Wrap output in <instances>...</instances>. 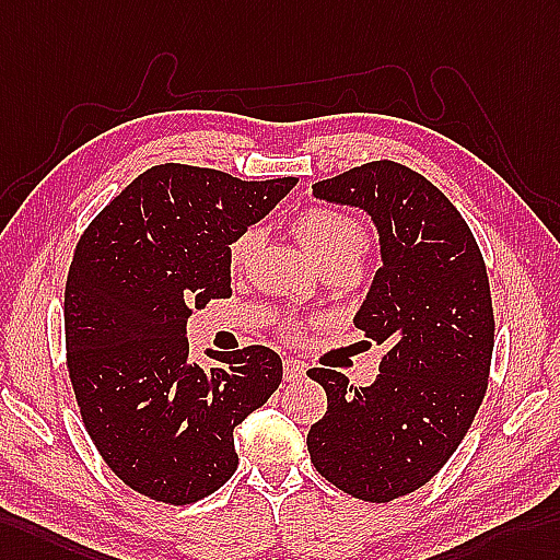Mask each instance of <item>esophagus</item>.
Returning <instances> with one entry per match:
<instances>
[{
	"mask_svg": "<svg viewBox=\"0 0 560 560\" xmlns=\"http://www.w3.org/2000/svg\"><path fill=\"white\" fill-rule=\"evenodd\" d=\"M304 375H306V365L302 361L284 359V363H282V377L288 380V383H296V380H302Z\"/></svg>",
	"mask_w": 560,
	"mask_h": 560,
	"instance_id": "34e87169",
	"label": "esophagus"
}]
</instances>
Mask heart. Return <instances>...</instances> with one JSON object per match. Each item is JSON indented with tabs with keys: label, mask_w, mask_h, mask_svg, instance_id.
Returning a JSON list of instances; mask_svg holds the SVG:
<instances>
[{
	"label": "heart",
	"mask_w": 560,
	"mask_h": 560,
	"mask_svg": "<svg viewBox=\"0 0 560 560\" xmlns=\"http://www.w3.org/2000/svg\"><path fill=\"white\" fill-rule=\"evenodd\" d=\"M294 233L316 266H325L332 261L359 264V258L368 244L365 228L357 218L330 207H308L306 211L299 213L294 218ZM258 240H261V233H258L256 228L242 230V233L228 244V268L233 272H242L247 268L249 258L258 247ZM302 330L304 327L296 323L288 327L290 337H299Z\"/></svg>",
	"instance_id": "obj_1"
}]
</instances>
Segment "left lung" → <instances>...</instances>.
I'll use <instances>...</instances> for the list:
<instances>
[{
    "mask_svg": "<svg viewBox=\"0 0 560 560\" xmlns=\"http://www.w3.org/2000/svg\"><path fill=\"white\" fill-rule=\"evenodd\" d=\"M313 197L373 218L383 266L353 325L387 353L371 387L311 368L327 411L308 430V454L337 489L385 503L440 472L485 399L494 351L487 268L454 203L401 163H363L313 185Z\"/></svg>",
    "mask_w": 560,
    "mask_h": 560,
    "instance_id": "left-lung-1",
    "label": "left lung"
}]
</instances>
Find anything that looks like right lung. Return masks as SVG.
<instances>
[{"label":"right lung","instance_id":"obj_1","mask_svg":"<svg viewBox=\"0 0 560 560\" xmlns=\"http://www.w3.org/2000/svg\"><path fill=\"white\" fill-rule=\"evenodd\" d=\"M296 177L247 183L161 163L122 189L80 237L63 294L66 361L85 430L122 482L185 506L237 470L233 432L282 380L268 347L203 371L187 318L228 299V244L276 207Z\"/></svg>","mask_w":560,"mask_h":560}]
</instances>
